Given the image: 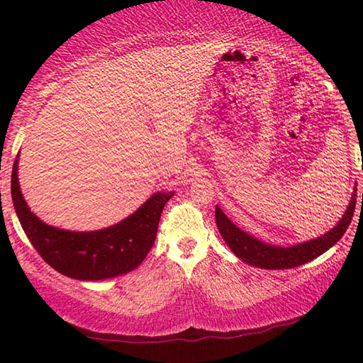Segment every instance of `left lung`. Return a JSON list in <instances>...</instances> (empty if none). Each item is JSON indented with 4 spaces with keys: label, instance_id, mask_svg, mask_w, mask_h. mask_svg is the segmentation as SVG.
Segmentation results:
<instances>
[{
    "label": "left lung",
    "instance_id": "left-lung-1",
    "mask_svg": "<svg viewBox=\"0 0 363 363\" xmlns=\"http://www.w3.org/2000/svg\"><path fill=\"white\" fill-rule=\"evenodd\" d=\"M355 194H357V189L354 190L352 200L346 213H344V216L330 232L314 238V240L291 245V247L286 248L259 242L253 235L238 229L219 206H216V224L219 233L223 235L225 243L229 245V248L235 253L237 257H240L242 261L250 264V266L261 269H291L315 259V257L333 247L336 242H340V238L344 235V232H346L354 216L355 196H357Z\"/></svg>",
    "mask_w": 363,
    "mask_h": 363
}]
</instances>
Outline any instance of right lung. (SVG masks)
Listing matches in <instances>:
<instances>
[{"instance_id":"1","label":"right lung","mask_w":363,"mask_h":363,"mask_svg":"<svg viewBox=\"0 0 363 363\" xmlns=\"http://www.w3.org/2000/svg\"><path fill=\"white\" fill-rule=\"evenodd\" d=\"M17 162L11 176V194L23 232L38 255L57 272L77 280L118 277L145 259L157 238L164 203L174 194H153L130 218L94 232H72L48 225L30 211L23 200Z\"/></svg>"}]
</instances>
